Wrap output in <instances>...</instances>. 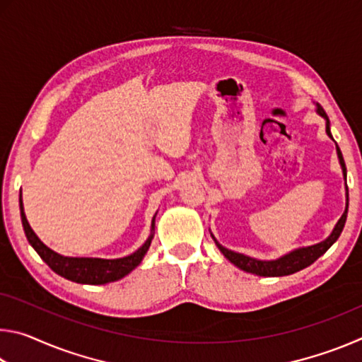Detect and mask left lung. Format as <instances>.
<instances>
[{"label":"left lung","instance_id":"8db88e82","mask_svg":"<svg viewBox=\"0 0 362 362\" xmlns=\"http://www.w3.org/2000/svg\"><path fill=\"white\" fill-rule=\"evenodd\" d=\"M317 112H320V115H322L324 118L327 119V115L324 113V110L321 107H317ZM326 132L329 137H332V134H330V129H329V119L326 124ZM337 155H339L341 169H343V175H345V180H346V168H345V161H343V156H341L339 145H337ZM346 214H348V185H346L345 212H343V216L340 217L339 222H337L334 231L330 233V236L327 238V240L320 243V244H315V246L293 250V252L281 257V259H278V260H272V262L255 260V259H250V257H247V255L233 252V250H228L226 247L220 246L217 241H216V244L218 246V249L222 250V254L226 257V259H228L231 263H235L238 268L244 269V272L259 274V276H287V274L297 273V272H300V269L310 267L311 263L320 259L322 254H326V250L332 246L337 240H339L340 233L346 222Z\"/></svg>","mask_w":362,"mask_h":362}]
</instances>
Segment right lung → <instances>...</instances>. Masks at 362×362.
<instances>
[{
    "mask_svg": "<svg viewBox=\"0 0 362 362\" xmlns=\"http://www.w3.org/2000/svg\"><path fill=\"white\" fill-rule=\"evenodd\" d=\"M21 201V217H22V225L23 231H25V236L28 243L32 244L33 249L38 252V255L45 260L49 268L52 272H56L60 276H64L70 281H75L79 284H107L112 283V281H118L122 276H126L127 273H131L134 268H136L140 262H142L144 255L150 247V243L153 240V233L148 236V240L136 252L122 257V259H115V260H103V259H76V257H64L59 255L57 252L45 246L38 236L35 235V231L30 228L27 222L25 212H23L22 206V198ZM155 228V220L151 223V230Z\"/></svg>",
    "mask_w": 362,
    "mask_h": 362,
    "instance_id": "add662e5",
    "label": "right lung"
}]
</instances>
